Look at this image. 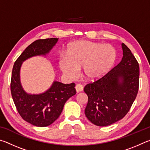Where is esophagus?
Segmentation results:
<instances>
[{
    "mask_svg": "<svg viewBox=\"0 0 150 150\" xmlns=\"http://www.w3.org/2000/svg\"><path fill=\"white\" fill-rule=\"evenodd\" d=\"M75 89H76V91H77V93L81 92V91H82L83 90V85H81V84H77L75 86Z\"/></svg>",
    "mask_w": 150,
    "mask_h": 150,
    "instance_id": "esophagus-1",
    "label": "esophagus"
}]
</instances>
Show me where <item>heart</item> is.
<instances>
[{
    "instance_id": "obj_1",
    "label": "heart",
    "mask_w": 150,
    "mask_h": 150,
    "mask_svg": "<svg viewBox=\"0 0 150 150\" xmlns=\"http://www.w3.org/2000/svg\"><path fill=\"white\" fill-rule=\"evenodd\" d=\"M65 55L59 59V67L63 74L69 79H75L79 69L83 67V77L90 81L105 76L112 67L116 57L115 48L110 45L88 40L71 43Z\"/></svg>"
}]
</instances>
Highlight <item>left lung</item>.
Instances as JSON below:
<instances>
[{"instance_id": "8db88e82", "label": "left lung", "mask_w": 150, "mask_h": 150, "mask_svg": "<svg viewBox=\"0 0 150 150\" xmlns=\"http://www.w3.org/2000/svg\"><path fill=\"white\" fill-rule=\"evenodd\" d=\"M122 48L120 62L102 78L84 88L88 96L85 114L95 125L108 126L123 118L138 94L139 64L123 43Z\"/></svg>"}]
</instances>
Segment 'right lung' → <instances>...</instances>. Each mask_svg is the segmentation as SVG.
Segmentation results:
<instances>
[{"label":"right lung","instance_id":"add662e5","mask_svg":"<svg viewBox=\"0 0 150 150\" xmlns=\"http://www.w3.org/2000/svg\"><path fill=\"white\" fill-rule=\"evenodd\" d=\"M58 41L57 38L38 40L28 45L15 62L12 72L11 90L12 99L21 117L38 127H45L57 120L65 103L76 94L74 83L63 84L54 81L44 93H27L20 81V68L24 61L30 57L48 54Z\"/></svg>","mask_w":150,"mask_h":150}]
</instances>
